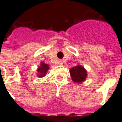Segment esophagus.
I'll list each match as a JSON object with an SVG mask.
<instances>
[{
    "mask_svg": "<svg viewBox=\"0 0 122 122\" xmlns=\"http://www.w3.org/2000/svg\"><path fill=\"white\" fill-rule=\"evenodd\" d=\"M58 65H63V61H61V60H60V61H58Z\"/></svg>",
    "mask_w": 122,
    "mask_h": 122,
    "instance_id": "1",
    "label": "esophagus"
}]
</instances>
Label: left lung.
<instances>
[{
  "label": "left lung",
  "instance_id": "obj_1",
  "mask_svg": "<svg viewBox=\"0 0 122 122\" xmlns=\"http://www.w3.org/2000/svg\"><path fill=\"white\" fill-rule=\"evenodd\" d=\"M71 79L74 82L81 83L87 78V73L82 66L77 65L70 70Z\"/></svg>",
  "mask_w": 122,
  "mask_h": 122
}]
</instances>
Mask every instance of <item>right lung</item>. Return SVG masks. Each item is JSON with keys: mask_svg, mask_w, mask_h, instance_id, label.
I'll return each instance as SVG.
<instances>
[{"mask_svg": "<svg viewBox=\"0 0 122 122\" xmlns=\"http://www.w3.org/2000/svg\"><path fill=\"white\" fill-rule=\"evenodd\" d=\"M49 69V66L47 64H46L44 63H41V66L37 69V71L39 73V77H43L46 75V74L48 70Z\"/></svg>", "mask_w": 122, "mask_h": 122, "instance_id": "add662e5", "label": "right lung"}]
</instances>
